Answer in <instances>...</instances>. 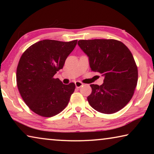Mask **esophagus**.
<instances>
[{
	"label": "esophagus",
	"instance_id": "34e87169",
	"mask_svg": "<svg viewBox=\"0 0 154 154\" xmlns=\"http://www.w3.org/2000/svg\"><path fill=\"white\" fill-rule=\"evenodd\" d=\"M75 83V86H76V88H81L83 85V83H82L81 82H79V81H77V82H76Z\"/></svg>",
	"mask_w": 154,
	"mask_h": 154
}]
</instances>
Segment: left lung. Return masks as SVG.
Segmentation results:
<instances>
[{
    "label": "left lung",
    "instance_id": "obj_1",
    "mask_svg": "<svg viewBox=\"0 0 154 154\" xmlns=\"http://www.w3.org/2000/svg\"><path fill=\"white\" fill-rule=\"evenodd\" d=\"M78 45L89 58L91 70L104 77L102 85H90V106L105 114L121 110L131 100L137 84L138 69L131 51L115 39L79 40Z\"/></svg>",
    "mask_w": 154,
    "mask_h": 154
}]
</instances>
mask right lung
Segmentation results:
<instances>
[{"mask_svg": "<svg viewBox=\"0 0 154 154\" xmlns=\"http://www.w3.org/2000/svg\"><path fill=\"white\" fill-rule=\"evenodd\" d=\"M77 42V40L40 41L21 56L16 72L18 90L30 110L38 116L53 117L69 103L75 89V83L64 85L54 76L63 68Z\"/></svg>", "mask_w": 154, "mask_h": 154, "instance_id": "1", "label": "right lung"}]
</instances>
